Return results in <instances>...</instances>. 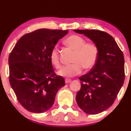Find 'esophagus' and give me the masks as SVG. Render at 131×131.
<instances>
[{
    "label": "esophagus",
    "mask_w": 131,
    "mask_h": 131,
    "mask_svg": "<svg viewBox=\"0 0 131 131\" xmlns=\"http://www.w3.org/2000/svg\"><path fill=\"white\" fill-rule=\"evenodd\" d=\"M71 81V79H65V83L66 84H68V83H70Z\"/></svg>",
    "instance_id": "34e87169"
}]
</instances>
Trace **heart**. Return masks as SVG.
I'll list each match as a JSON object with an SVG mask.
<instances>
[{
  "instance_id": "obj_1",
  "label": "heart",
  "mask_w": 131,
  "mask_h": 131,
  "mask_svg": "<svg viewBox=\"0 0 131 131\" xmlns=\"http://www.w3.org/2000/svg\"><path fill=\"white\" fill-rule=\"evenodd\" d=\"M64 43L75 51V53L72 60L73 64L63 68L58 73L60 76L73 77L81 73L83 68L88 70L94 67L99 56V49L97 45L92 42L86 43L83 37L78 35H72L67 37L64 40ZM49 59L55 68H60L59 52L57 47H54L51 50Z\"/></svg>"
}]
</instances>
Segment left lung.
Segmentation results:
<instances>
[{
    "instance_id": "left-lung-1",
    "label": "left lung",
    "mask_w": 131,
    "mask_h": 131,
    "mask_svg": "<svg viewBox=\"0 0 131 131\" xmlns=\"http://www.w3.org/2000/svg\"><path fill=\"white\" fill-rule=\"evenodd\" d=\"M89 38L99 49L97 62L87 74L79 77L81 88L76 95L79 107L85 113L96 115L114 103L124 81V58L112 36L95 29H76Z\"/></svg>"
}]
</instances>
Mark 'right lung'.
Listing matches in <instances>:
<instances>
[{"instance_id": "1", "label": "right lung", "mask_w": 131, "mask_h": 131, "mask_svg": "<svg viewBox=\"0 0 131 131\" xmlns=\"http://www.w3.org/2000/svg\"><path fill=\"white\" fill-rule=\"evenodd\" d=\"M68 31L40 29L23 36L8 58L9 81L17 100L25 109L44 113L53 106L57 92L64 86L49 59L52 48Z\"/></svg>"}]
</instances>
